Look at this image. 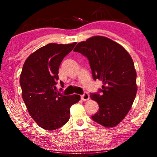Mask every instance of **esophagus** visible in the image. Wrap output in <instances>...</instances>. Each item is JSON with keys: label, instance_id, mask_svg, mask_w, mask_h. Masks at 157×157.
I'll return each mask as SVG.
<instances>
[{"label": "esophagus", "instance_id": "esophagus-1", "mask_svg": "<svg viewBox=\"0 0 157 157\" xmlns=\"http://www.w3.org/2000/svg\"><path fill=\"white\" fill-rule=\"evenodd\" d=\"M81 99L83 101H86L89 100V95L87 93H84L83 95H81Z\"/></svg>", "mask_w": 157, "mask_h": 157}]
</instances>
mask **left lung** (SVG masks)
<instances>
[{
	"instance_id": "left-lung-1",
	"label": "left lung",
	"mask_w": 157,
	"mask_h": 157,
	"mask_svg": "<svg viewBox=\"0 0 157 157\" xmlns=\"http://www.w3.org/2000/svg\"><path fill=\"white\" fill-rule=\"evenodd\" d=\"M73 51L87 57L93 78L102 81L99 92L90 95L99 105V111L91 118L106 127L116 126L128 113L137 92L131 56L121 45L102 36L79 42Z\"/></svg>"
}]
</instances>
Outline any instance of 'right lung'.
Masks as SVG:
<instances>
[{
    "instance_id": "1",
    "label": "right lung",
    "mask_w": 157,
    "mask_h": 157,
    "mask_svg": "<svg viewBox=\"0 0 157 157\" xmlns=\"http://www.w3.org/2000/svg\"><path fill=\"white\" fill-rule=\"evenodd\" d=\"M75 45L47 44L32 53L23 64V100L30 116L44 129H57L67 123L71 107L80 99L79 95H63L55 91L61 62ZM60 84L63 87V82Z\"/></svg>"
}]
</instances>
